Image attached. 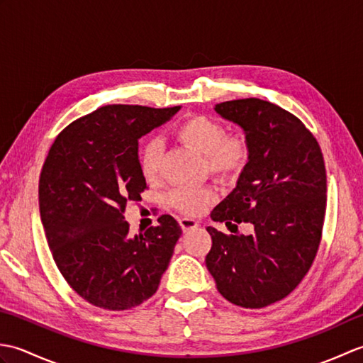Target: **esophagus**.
<instances>
[{
	"instance_id": "obj_1",
	"label": "esophagus",
	"mask_w": 363,
	"mask_h": 363,
	"mask_svg": "<svg viewBox=\"0 0 363 363\" xmlns=\"http://www.w3.org/2000/svg\"><path fill=\"white\" fill-rule=\"evenodd\" d=\"M179 225H181L184 233H187V230H191V229H196L198 228V221H195L194 218H189V217H181L179 218Z\"/></svg>"
}]
</instances>
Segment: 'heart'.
<instances>
[{"label":"heart","instance_id":"obj_1","mask_svg":"<svg viewBox=\"0 0 363 363\" xmlns=\"http://www.w3.org/2000/svg\"><path fill=\"white\" fill-rule=\"evenodd\" d=\"M177 142L204 156L206 167L220 181L234 179L248 165L251 143L243 134L226 133L218 120L207 115H190L173 129ZM164 146L159 140L146 142L138 151V167L146 181H156L160 174ZM211 189L181 187L168 194L167 201L173 209L186 215H199L212 204Z\"/></svg>","mask_w":363,"mask_h":363}]
</instances>
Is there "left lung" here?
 Here are the masks:
<instances>
[{
  "mask_svg": "<svg viewBox=\"0 0 363 363\" xmlns=\"http://www.w3.org/2000/svg\"><path fill=\"white\" fill-rule=\"evenodd\" d=\"M242 126L251 159L213 221L251 223V235L212 226L206 267L229 303L262 309L289 296L309 272L326 213V168L317 138L295 115L259 98L215 106Z\"/></svg>",
  "mask_w": 363,
  "mask_h": 363,
  "instance_id": "left-lung-1",
  "label": "left lung"
}]
</instances>
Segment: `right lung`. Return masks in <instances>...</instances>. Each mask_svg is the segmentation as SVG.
I'll use <instances>...</instances> for the list:
<instances>
[{
	"instance_id": "1",
	"label": "right lung",
	"mask_w": 363,
	"mask_h": 363,
	"mask_svg": "<svg viewBox=\"0 0 363 363\" xmlns=\"http://www.w3.org/2000/svg\"><path fill=\"white\" fill-rule=\"evenodd\" d=\"M179 106L111 104L70 123L51 145L38 179V207L52 259L91 306L128 311L156 293L182 229L172 215L135 237L123 213L142 199L138 138Z\"/></svg>"
}]
</instances>
